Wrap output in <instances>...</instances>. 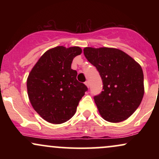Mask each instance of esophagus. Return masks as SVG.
Returning <instances> with one entry per match:
<instances>
[{
	"mask_svg": "<svg viewBox=\"0 0 159 159\" xmlns=\"http://www.w3.org/2000/svg\"><path fill=\"white\" fill-rule=\"evenodd\" d=\"M84 84H85L86 86H87V87H90V84H89V81H86Z\"/></svg>",
	"mask_w": 159,
	"mask_h": 159,
	"instance_id": "esophagus-1",
	"label": "esophagus"
}]
</instances>
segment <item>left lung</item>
Returning a JSON list of instances; mask_svg holds the SVG:
<instances>
[{"instance_id":"1","label":"left lung","mask_w":159,"mask_h":159,"mask_svg":"<svg viewBox=\"0 0 159 159\" xmlns=\"http://www.w3.org/2000/svg\"><path fill=\"white\" fill-rule=\"evenodd\" d=\"M84 54L102 80V91L93 98L99 114L111 123L125 120L139 107L143 96L140 66L116 48L87 47Z\"/></svg>"}]
</instances>
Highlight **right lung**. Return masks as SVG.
Listing matches in <instances>:
<instances>
[{
	"instance_id": "add662e5",
	"label": "right lung",
	"mask_w": 159,
	"mask_h": 159,
	"mask_svg": "<svg viewBox=\"0 0 159 159\" xmlns=\"http://www.w3.org/2000/svg\"><path fill=\"white\" fill-rule=\"evenodd\" d=\"M81 52L77 46L49 49L29 74V99L34 110L48 123L61 124L71 119L88 90L76 79L77 71L71 69L74 57Z\"/></svg>"
}]
</instances>
